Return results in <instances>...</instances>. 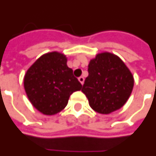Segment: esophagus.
Instances as JSON below:
<instances>
[{
  "label": "esophagus",
  "mask_w": 156,
  "mask_h": 156,
  "mask_svg": "<svg viewBox=\"0 0 156 156\" xmlns=\"http://www.w3.org/2000/svg\"><path fill=\"white\" fill-rule=\"evenodd\" d=\"M78 80H79V81L80 82V84H81V85H83V84H84V81H85V79H84V77L80 76L79 78H78Z\"/></svg>",
  "instance_id": "1"
}]
</instances>
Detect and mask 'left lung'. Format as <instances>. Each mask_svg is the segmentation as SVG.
I'll list each match as a JSON object with an SVG mask.
<instances>
[{"mask_svg": "<svg viewBox=\"0 0 156 156\" xmlns=\"http://www.w3.org/2000/svg\"><path fill=\"white\" fill-rule=\"evenodd\" d=\"M88 72L81 91L94 111L108 115L126 104L134 87V77L119 56L99 53L90 61Z\"/></svg>", "mask_w": 156, "mask_h": 156, "instance_id": "obj_1", "label": "left lung"}]
</instances>
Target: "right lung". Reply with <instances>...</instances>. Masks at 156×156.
<instances>
[{
  "label": "right lung",
  "mask_w": 156,
  "mask_h": 156,
  "mask_svg": "<svg viewBox=\"0 0 156 156\" xmlns=\"http://www.w3.org/2000/svg\"><path fill=\"white\" fill-rule=\"evenodd\" d=\"M64 54L52 51L42 55L27 70L24 88L34 107L45 115L61 112L70 95L81 90V84L67 66Z\"/></svg>",
  "instance_id": "1"
}]
</instances>
